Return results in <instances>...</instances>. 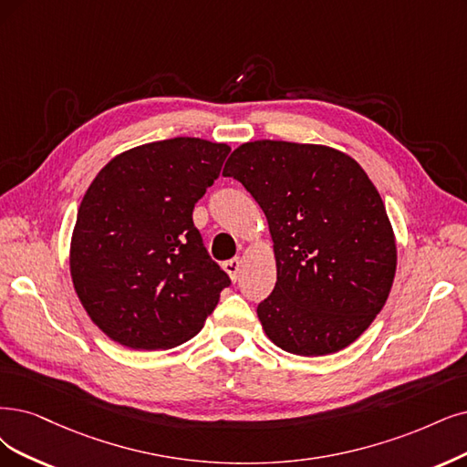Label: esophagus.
<instances>
[{
	"instance_id": "34e87169",
	"label": "esophagus",
	"mask_w": 467,
	"mask_h": 467,
	"mask_svg": "<svg viewBox=\"0 0 467 467\" xmlns=\"http://www.w3.org/2000/svg\"><path fill=\"white\" fill-rule=\"evenodd\" d=\"M223 269L229 273V277H231L233 281H236L238 269H240V260H238V257H233V260H227V262L223 264Z\"/></svg>"
}]
</instances>
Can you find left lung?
I'll return each mask as SVG.
<instances>
[{
	"label": "left lung",
	"mask_w": 467,
	"mask_h": 467,
	"mask_svg": "<svg viewBox=\"0 0 467 467\" xmlns=\"http://www.w3.org/2000/svg\"><path fill=\"white\" fill-rule=\"evenodd\" d=\"M264 210L277 283L257 304L265 335L298 356L347 348L381 312L396 244L377 188L347 153L314 144L257 140L223 171Z\"/></svg>",
	"instance_id": "1"
}]
</instances>
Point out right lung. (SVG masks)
Wrapping results in <instances>:
<instances>
[{
	"mask_svg": "<svg viewBox=\"0 0 467 467\" xmlns=\"http://www.w3.org/2000/svg\"><path fill=\"white\" fill-rule=\"evenodd\" d=\"M231 148L179 136L117 155L78 207L71 275L90 319L134 350H167L198 335L223 288L192 212Z\"/></svg>",
	"mask_w": 467,
	"mask_h": 467,
	"instance_id": "obj_1",
	"label": "right lung"
}]
</instances>
